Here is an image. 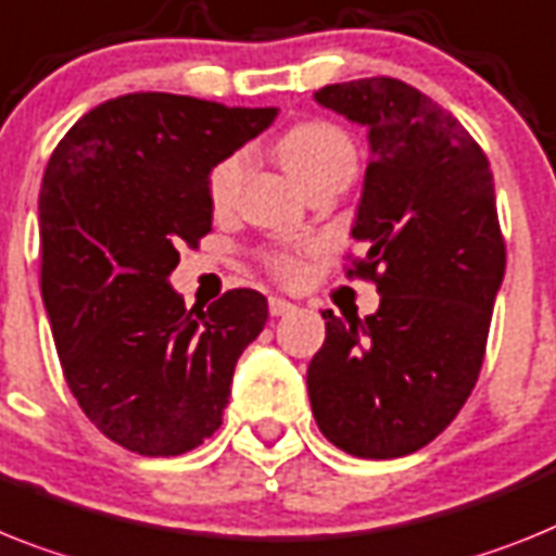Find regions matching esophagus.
I'll return each mask as SVG.
<instances>
[{
  "label": "esophagus",
  "mask_w": 556,
  "mask_h": 556,
  "mask_svg": "<svg viewBox=\"0 0 556 556\" xmlns=\"http://www.w3.org/2000/svg\"><path fill=\"white\" fill-rule=\"evenodd\" d=\"M268 311H270V316H288V314H293V311H296V305H293V302H288V300H279V296H270Z\"/></svg>",
  "instance_id": "1"
}]
</instances>
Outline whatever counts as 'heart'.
<instances>
[{
	"instance_id": "1",
	"label": "heart",
	"mask_w": 556,
	"mask_h": 556,
	"mask_svg": "<svg viewBox=\"0 0 556 556\" xmlns=\"http://www.w3.org/2000/svg\"><path fill=\"white\" fill-rule=\"evenodd\" d=\"M277 157L286 166L288 175L296 184H305L319 172L339 166V163H353L356 166V149L348 132L328 124V121H305L288 129L277 143ZM242 175V155L223 157L212 172H208V200L212 206H226L235 186ZM265 265H268L279 279H296L302 270L300 251L296 249H270L265 251Z\"/></svg>"
}]
</instances>
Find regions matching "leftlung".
<instances>
[{
    "mask_svg": "<svg viewBox=\"0 0 556 556\" xmlns=\"http://www.w3.org/2000/svg\"><path fill=\"white\" fill-rule=\"evenodd\" d=\"M316 101L367 127L370 163L348 277L376 282V314L325 311L307 365L321 435L356 458H401L460 413L486 353L506 242L483 149L460 121L399 78L328 84Z\"/></svg>",
    "mask_w": 556,
    "mask_h": 556,
    "instance_id": "left-lung-1",
    "label": "left lung"
}]
</instances>
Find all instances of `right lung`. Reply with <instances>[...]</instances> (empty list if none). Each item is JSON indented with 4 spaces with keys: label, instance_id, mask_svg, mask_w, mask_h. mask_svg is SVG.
Instances as JSON below:
<instances>
[{
    "label": "right lung",
    "instance_id": "obj_1",
    "mask_svg": "<svg viewBox=\"0 0 556 556\" xmlns=\"http://www.w3.org/2000/svg\"><path fill=\"white\" fill-rule=\"evenodd\" d=\"M277 112L129 92L81 115L50 155L41 296L78 407L124 450L169 458L220 429L268 302L235 288L186 311L169 274L177 249L212 231L208 172Z\"/></svg>",
    "mask_w": 556,
    "mask_h": 556
}]
</instances>
